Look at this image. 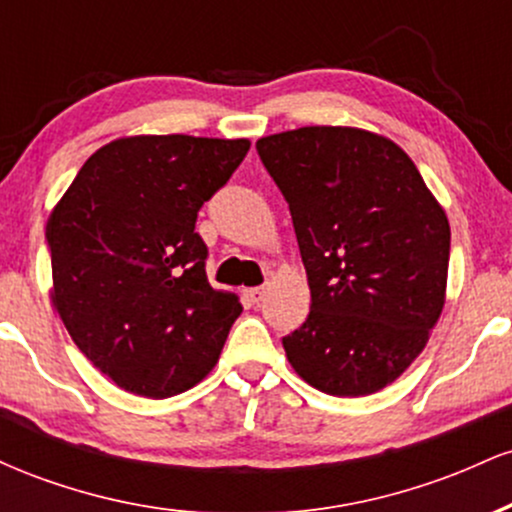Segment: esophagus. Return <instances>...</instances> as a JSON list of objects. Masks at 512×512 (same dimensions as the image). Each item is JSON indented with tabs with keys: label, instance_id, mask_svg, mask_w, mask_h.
Listing matches in <instances>:
<instances>
[{
	"label": "esophagus",
	"instance_id": "obj_1",
	"mask_svg": "<svg viewBox=\"0 0 512 512\" xmlns=\"http://www.w3.org/2000/svg\"><path fill=\"white\" fill-rule=\"evenodd\" d=\"M264 293H267V289H264V286H255V289H248V291H245V296L250 298V303L260 305V301L264 298Z\"/></svg>",
	"mask_w": 512,
	"mask_h": 512
}]
</instances>
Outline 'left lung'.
<instances>
[{
	"mask_svg": "<svg viewBox=\"0 0 512 512\" xmlns=\"http://www.w3.org/2000/svg\"><path fill=\"white\" fill-rule=\"evenodd\" d=\"M257 154L289 202L310 286L286 358L327 395L383 390L443 313L448 216L414 161L366 129H289L257 139Z\"/></svg>",
	"mask_w": 512,
	"mask_h": 512,
	"instance_id": "8db88e82",
	"label": "left lung"
}]
</instances>
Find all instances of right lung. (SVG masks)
Instances as JSON below:
<instances>
[{"instance_id": "add662e5", "label": "right lung", "mask_w": 512, "mask_h": 512, "mask_svg": "<svg viewBox=\"0 0 512 512\" xmlns=\"http://www.w3.org/2000/svg\"><path fill=\"white\" fill-rule=\"evenodd\" d=\"M248 149L187 134L115 139L52 209V303L81 354L132 395L197 385L243 313L236 293L211 289L195 223Z\"/></svg>"}]
</instances>
